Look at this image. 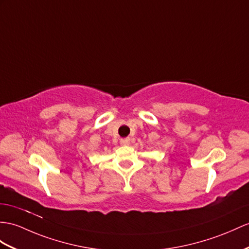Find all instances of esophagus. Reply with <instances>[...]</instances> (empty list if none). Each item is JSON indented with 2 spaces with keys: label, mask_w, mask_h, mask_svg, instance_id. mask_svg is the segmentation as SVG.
Returning a JSON list of instances; mask_svg holds the SVG:
<instances>
[{
  "label": "esophagus",
  "mask_w": 249,
  "mask_h": 249,
  "mask_svg": "<svg viewBox=\"0 0 249 249\" xmlns=\"http://www.w3.org/2000/svg\"><path fill=\"white\" fill-rule=\"evenodd\" d=\"M120 142H121V144H124V145H129L130 142H131V139H130L129 137L121 138V139H120Z\"/></svg>",
  "instance_id": "34e87169"
}]
</instances>
